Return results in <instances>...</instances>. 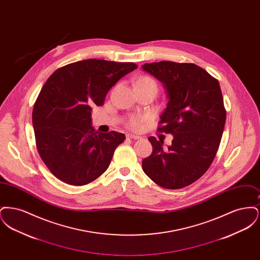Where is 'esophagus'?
<instances>
[{
    "mask_svg": "<svg viewBox=\"0 0 260 260\" xmlns=\"http://www.w3.org/2000/svg\"><path fill=\"white\" fill-rule=\"evenodd\" d=\"M126 137L129 138V139H140L141 138L139 136H135V135H132V134H127Z\"/></svg>",
    "mask_w": 260,
    "mask_h": 260,
    "instance_id": "obj_1",
    "label": "esophagus"
}]
</instances>
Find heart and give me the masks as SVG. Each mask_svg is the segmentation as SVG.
I'll use <instances>...</instances> for the list:
<instances>
[{
    "mask_svg": "<svg viewBox=\"0 0 260 260\" xmlns=\"http://www.w3.org/2000/svg\"><path fill=\"white\" fill-rule=\"evenodd\" d=\"M136 85H145V86H151V87H156L158 89L157 87V83L150 77H146V76H143V77H140L139 79H137V81L136 82ZM146 121V117L144 116H133L128 119L127 121V125L134 129V131H138L142 127L143 123Z\"/></svg>",
    "mask_w": 260,
    "mask_h": 260,
    "instance_id": "obj_1",
    "label": "heart"
}]
</instances>
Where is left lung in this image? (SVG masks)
Segmentation results:
<instances>
[{"label": "left lung", "instance_id": "1", "mask_svg": "<svg viewBox=\"0 0 260 260\" xmlns=\"http://www.w3.org/2000/svg\"><path fill=\"white\" fill-rule=\"evenodd\" d=\"M142 69L165 86L168 104L158 131L173 136L172 145L150 136L152 154L142 169L156 184L180 189L208 171L219 147L226 110L218 81L193 63H145Z\"/></svg>", "mask_w": 260, "mask_h": 260}]
</instances>
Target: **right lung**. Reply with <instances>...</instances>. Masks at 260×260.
Listing matches in <instances>:
<instances>
[{
  "instance_id": "add662e5",
  "label": "right lung",
  "mask_w": 260,
  "mask_h": 260,
  "mask_svg": "<svg viewBox=\"0 0 260 260\" xmlns=\"http://www.w3.org/2000/svg\"><path fill=\"white\" fill-rule=\"evenodd\" d=\"M133 62L86 59L50 75L34 104L32 121L38 152L50 173L70 185H86L104 173L125 136L91 126L92 106H101Z\"/></svg>"
}]
</instances>
